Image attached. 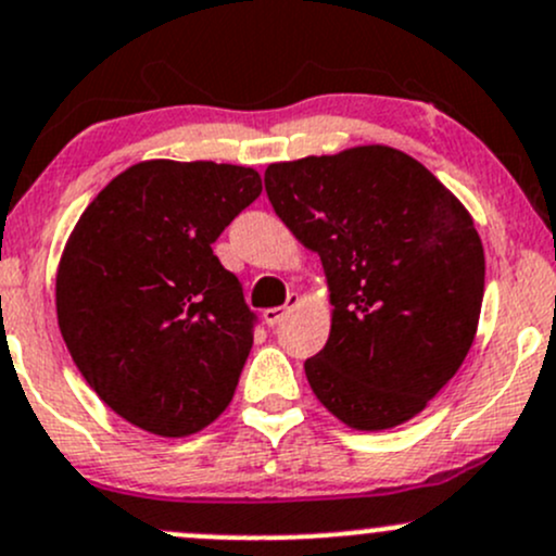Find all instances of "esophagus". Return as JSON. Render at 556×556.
<instances>
[{
	"label": "esophagus",
	"mask_w": 556,
	"mask_h": 556,
	"mask_svg": "<svg viewBox=\"0 0 556 556\" xmlns=\"http://www.w3.org/2000/svg\"><path fill=\"white\" fill-rule=\"evenodd\" d=\"M295 303H298V295L290 293V295H288V303H285V306H274V308H266V312H263V319H266V325H268V327H274V325H279V323H282V319L288 317V314H290V308H293Z\"/></svg>",
	"instance_id": "obj_1"
}]
</instances>
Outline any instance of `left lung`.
<instances>
[{"label": "left lung", "instance_id": "left-lung-1", "mask_svg": "<svg viewBox=\"0 0 556 556\" xmlns=\"http://www.w3.org/2000/svg\"><path fill=\"white\" fill-rule=\"evenodd\" d=\"M274 213L323 258L325 349L303 362L317 400L359 431L418 416L475 343L484 250L466 207L391 146L268 165Z\"/></svg>", "mask_w": 556, "mask_h": 556}]
</instances>
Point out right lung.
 <instances>
[{
  "mask_svg": "<svg viewBox=\"0 0 556 556\" xmlns=\"http://www.w3.org/2000/svg\"><path fill=\"white\" fill-rule=\"evenodd\" d=\"M261 189L253 167L149 160L74 226L58 327L92 391L138 429L189 437L229 407L255 314L213 242Z\"/></svg>",
  "mask_w": 556,
  "mask_h": 556,
  "instance_id": "right-lung-1",
  "label": "right lung"
}]
</instances>
